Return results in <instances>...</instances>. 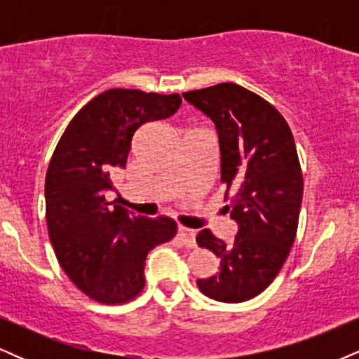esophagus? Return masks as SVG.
Listing matches in <instances>:
<instances>
[{
    "mask_svg": "<svg viewBox=\"0 0 359 359\" xmlns=\"http://www.w3.org/2000/svg\"><path fill=\"white\" fill-rule=\"evenodd\" d=\"M179 238L185 246H189V248H194V246H196V231H194V229L185 228V226H179Z\"/></svg>",
    "mask_w": 359,
    "mask_h": 359,
    "instance_id": "esophagus-1",
    "label": "esophagus"
}]
</instances>
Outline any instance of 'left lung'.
<instances>
[{"instance_id": "obj_1", "label": "left lung", "mask_w": 359, "mask_h": 359, "mask_svg": "<svg viewBox=\"0 0 359 359\" xmlns=\"http://www.w3.org/2000/svg\"><path fill=\"white\" fill-rule=\"evenodd\" d=\"M184 97L216 125L226 208L238 222L231 245L211 229L197 234V245L221 258L197 287L219 302H245L273 282L295 241L304 192L297 148L278 109L241 86L221 82Z\"/></svg>"}]
</instances>
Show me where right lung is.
<instances>
[{
  "instance_id": "add662e5",
  "label": "right lung",
  "mask_w": 359,
  "mask_h": 359,
  "mask_svg": "<svg viewBox=\"0 0 359 359\" xmlns=\"http://www.w3.org/2000/svg\"><path fill=\"white\" fill-rule=\"evenodd\" d=\"M179 94L108 89L71 119L45 175V216L62 270L89 299L106 306L133 300L145 287L148 251L177 233L167 216L128 214L106 199L126 165L140 126L179 109Z\"/></svg>"
}]
</instances>
